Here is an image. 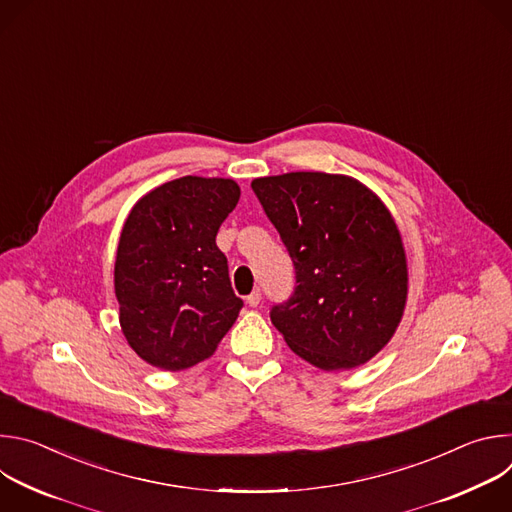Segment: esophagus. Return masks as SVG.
Returning a JSON list of instances; mask_svg holds the SVG:
<instances>
[{"label": "esophagus", "instance_id": "34e87169", "mask_svg": "<svg viewBox=\"0 0 512 512\" xmlns=\"http://www.w3.org/2000/svg\"><path fill=\"white\" fill-rule=\"evenodd\" d=\"M245 302H247L251 308H257V306H259V302H261V291H259V289L251 291V294L245 298Z\"/></svg>", "mask_w": 512, "mask_h": 512}]
</instances>
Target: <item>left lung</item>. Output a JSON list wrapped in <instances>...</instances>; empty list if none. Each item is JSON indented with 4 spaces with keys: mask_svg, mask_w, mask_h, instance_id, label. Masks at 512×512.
<instances>
[{
    "mask_svg": "<svg viewBox=\"0 0 512 512\" xmlns=\"http://www.w3.org/2000/svg\"><path fill=\"white\" fill-rule=\"evenodd\" d=\"M251 188L296 267V291L273 306V326L322 371L369 362L407 304V257L389 208L342 174L289 172Z\"/></svg>",
    "mask_w": 512,
    "mask_h": 512,
    "instance_id": "8db88e82",
    "label": "left lung"
}]
</instances>
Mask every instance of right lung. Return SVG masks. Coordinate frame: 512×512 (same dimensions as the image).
<instances>
[{"label":"right lung","mask_w":512,"mask_h":512,"mask_svg":"<svg viewBox=\"0 0 512 512\" xmlns=\"http://www.w3.org/2000/svg\"><path fill=\"white\" fill-rule=\"evenodd\" d=\"M239 196L231 178L184 176L141 196L125 218L115 259L119 324L156 369L176 373L212 356L243 308L216 247Z\"/></svg>","instance_id":"add662e5"}]
</instances>
